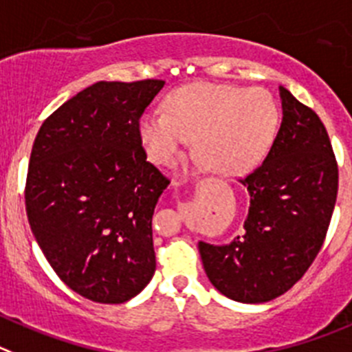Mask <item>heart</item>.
<instances>
[{"instance_id": "1", "label": "heart", "mask_w": 352, "mask_h": 352, "mask_svg": "<svg viewBox=\"0 0 352 352\" xmlns=\"http://www.w3.org/2000/svg\"><path fill=\"white\" fill-rule=\"evenodd\" d=\"M280 123L274 98L264 88L192 83L170 91L165 114L144 113L139 137L157 165H175L195 137L213 172L236 175L254 168L272 146Z\"/></svg>"}]
</instances>
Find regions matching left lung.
<instances>
[{
	"label": "left lung",
	"instance_id": "8db88e82",
	"mask_svg": "<svg viewBox=\"0 0 352 352\" xmlns=\"http://www.w3.org/2000/svg\"><path fill=\"white\" fill-rule=\"evenodd\" d=\"M283 120L264 163L241 180L250 195L245 234L199 241L208 280L226 297L261 304L290 290L320 252L339 170L318 114L280 87Z\"/></svg>",
	"mask_w": 352,
	"mask_h": 352
}]
</instances>
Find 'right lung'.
Here are the masks:
<instances>
[{
  "mask_svg": "<svg viewBox=\"0 0 352 352\" xmlns=\"http://www.w3.org/2000/svg\"><path fill=\"white\" fill-rule=\"evenodd\" d=\"M165 81H98L39 128L25 212L71 290L100 304L139 295L156 271L153 215L170 184L147 161L139 120Z\"/></svg>",
  "mask_w": 352,
  "mask_h": 352,
  "instance_id": "1",
  "label": "right lung"
}]
</instances>
